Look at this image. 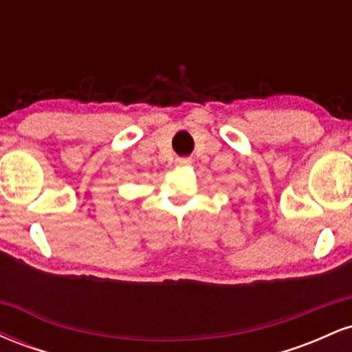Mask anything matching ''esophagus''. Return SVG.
<instances>
[{
	"mask_svg": "<svg viewBox=\"0 0 352 352\" xmlns=\"http://www.w3.org/2000/svg\"><path fill=\"white\" fill-rule=\"evenodd\" d=\"M175 164L177 165H190V164H192V160H190L188 157H177Z\"/></svg>",
	"mask_w": 352,
	"mask_h": 352,
	"instance_id": "34e87169",
	"label": "esophagus"
}]
</instances>
